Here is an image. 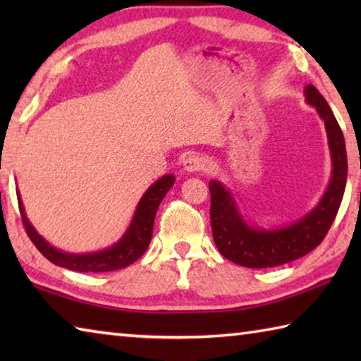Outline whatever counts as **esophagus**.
I'll use <instances>...</instances> for the list:
<instances>
[{"instance_id": "1", "label": "esophagus", "mask_w": 361, "mask_h": 361, "mask_svg": "<svg viewBox=\"0 0 361 361\" xmlns=\"http://www.w3.org/2000/svg\"><path fill=\"white\" fill-rule=\"evenodd\" d=\"M183 167H185L186 172H200L205 167V161L202 159V156L199 154H189L185 162H183Z\"/></svg>"}]
</instances>
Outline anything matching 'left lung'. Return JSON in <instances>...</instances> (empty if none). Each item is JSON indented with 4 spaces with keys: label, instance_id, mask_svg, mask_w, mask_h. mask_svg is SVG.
Masks as SVG:
<instances>
[{
    "label": "left lung",
    "instance_id": "obj_1",
    "mask_svg": "<svg viewBox=\"0 0 361 361\" xmlns=\"http://www.w3.org/2000/svg\"><path fill=\"white\" fill-rule=\"evenodd\" d=\"M305 102L315 106L325 122L329 152H331V180L315 209L298 221L280 229H261L248 226L242 218L232 194L221 183L212 180L210 221L213 240L226 259L252 269L286 264L312 252L325 239L338 215L347 181V154L342 130L331 108L312 84L304 89Z\"/></svg>",
    "mask_w": 361,
    "mask_h": 361
}]
</instances>
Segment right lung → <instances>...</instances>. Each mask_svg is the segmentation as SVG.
<instances>
[{
	"label": "right lung",
	"instance_id": "obj_1",
	"mask_svg": "<svg viewBox=\"0 0 361 361\" xmlns=\"http://www.w3.org/2000/svg\"><path fill=\"white\" fill-rule=\"evenodd\" d=\"M173 175H164L162 178H159L154 185H151L146 189L143 197L140 199L135 215H133L129 229L126 231L122 239H119V242L114 243L113 247L102 250V252L85 255L65 253L62 250H57L51 243L46 242L36 232L33 226L30 224L25 210H23L20 195H17V200H19L20 216L23 226H25L27 234L44 258L54 262L56 266L66 267L70 271L76 272H109L132 264V262H135L148 250L159 204L166 197V194L173 186Z\"/></svg>",
	"mask_w": 361,
	"mask_h": 361
}]
</instances>
